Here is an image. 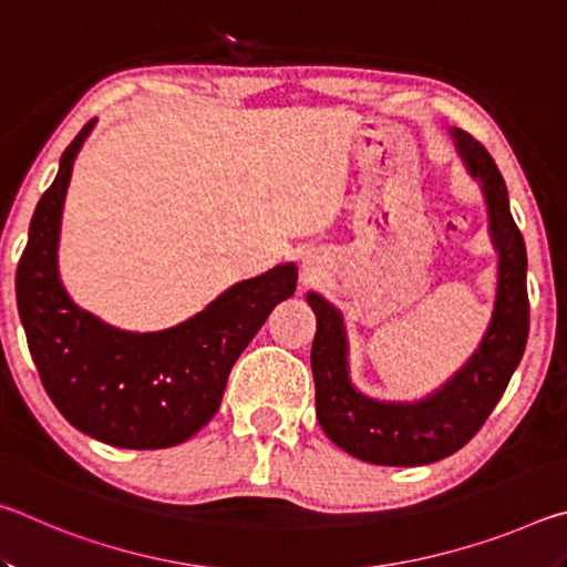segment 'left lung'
<instances>
[{
  "label": "left lung",
  "instance_id": "left-lung-1",
  "mask_svg": "<svg viewBox=\"0 0 567 567\" xmlns=\"http://www.w3.org/2000/svg\"><path fill=\"white\" fill-rule=\"evenodd\" d=\"M450 137L470 177L480 182L487 233L497 252V282L491 322L473 354L443 385L420 400H378L354 388L350 342L342 312L318 292L307 305L318 318L312 375L318 420L334 445L372 465L412 467L457 453L491 415L511 382L527 342V255L501 169L477 140L450 127Z\"/></svg>",
  "mask_w": 567,
  "mask_h": 567
}]
</instances>
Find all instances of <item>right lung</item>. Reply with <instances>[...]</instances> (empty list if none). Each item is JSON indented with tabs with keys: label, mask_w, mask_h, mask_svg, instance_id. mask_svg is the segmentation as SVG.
I'll return each instance as SVG.
<instances>
[{
	"label": "right lung",
	"mask_w": 567,
	"mask_h": 567,
	"mask_svg": "<svg viewBox=\"0 0 567 567\" xmlns=\"http://www.w3.org/2000/svg\"><path fill=\"white\" fill-rule=\"evenodd\" d=\"M94 120L72 140L30 223L17 267V307L42 385L70 425L127 450L172 447L203 430L229 370L270 312L295 295L297 267L277 265L227 287L175 328L130 332L74 305L60 277V233L74 159Z\"/></svg>",
	"instance_id": "obj_1"
}]
</instances>
